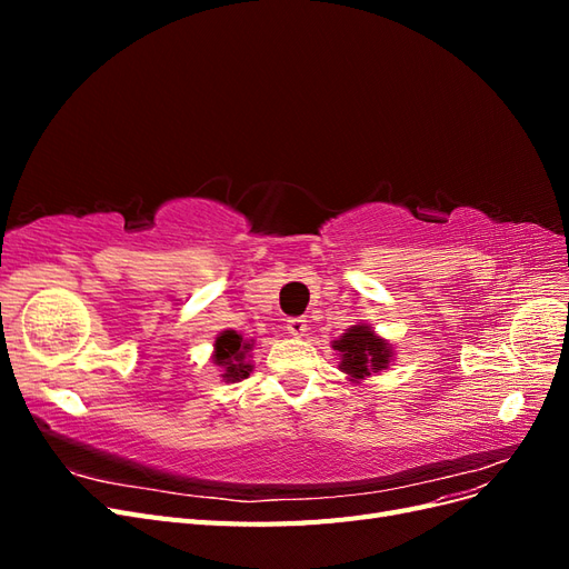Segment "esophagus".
<instances>
[{
	"instance_id": "34e87169",
	"label": "esophagus",
	"mask_w": 569,
	"mask_h": 569,
	"mask_svg": "<svg viewBox=\"0 0 569 569\" xmlns=\"http://www.w3.org/2000/svg\"><path fill=\"white\" fill-rule=\"evenodd\" d=\"M287 332L295 337H303L308 332V320L306 318H289L287 320Z\"/></svg>"
}]
</instances>
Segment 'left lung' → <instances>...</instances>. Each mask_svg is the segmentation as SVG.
<instances>
[{"label": "left lung", "mask_w": 569, "mask_h": 569, "mask_svg": "<svg viewBox=\"0 0 569 569\" xmlns=\"http://www.w3.org/2000/svg\"><path fill=\"white\" fill-rule=\"evenodd\" d=\"M335 349L341 353L339 368L351 375L353 380H363L377 370H385L391 358L387 341L375 337L366 325H353L347 335L335 341Z\"/></svg>", "instance_id": "8db88e82"}]
</instances>
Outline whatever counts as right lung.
<instances>
[{
	"instance_id": "right-lung-1",
	"label": "right lung",
	"mask_w": 569,
	"mask_h": 569,
	"mask_svg": "<svg viewBox=\"0 0 569 569\" xmlns=\"http://www.w3.org/2000/svg\"><path fill=\"white\" fill-rule=\"evenodd\" d=\"M249 351H251V343H247L242 337H239L232 330L222 332L216 339L213 360H216V366L226 368L222 377H226L228 382H239V380H244V377H249V372H251V366L247 363Z\"/></svg>"
}]
</instances>
